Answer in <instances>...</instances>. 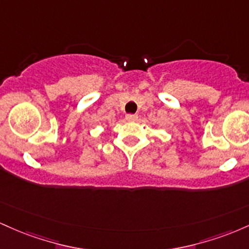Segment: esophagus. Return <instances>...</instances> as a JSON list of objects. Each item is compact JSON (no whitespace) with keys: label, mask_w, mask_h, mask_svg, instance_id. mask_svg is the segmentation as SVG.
Here are the masks:
<instances>
[{"label":"esophagus","mask_w":249,"mask_h":249,"mask_svg":"<svg viewBox=\"0 0 249 249\" xmlns=\"http://www.w3.org/2000/svg\"><path fill=\"white\" fill-rule=\"evenodd\" d=\"M125 118H126L127 122H136L137 119H138V116H137V115H126Z\"/></svg>","instance_id":"34e87169"}]
</instances>
